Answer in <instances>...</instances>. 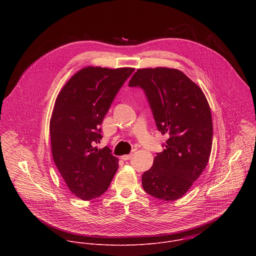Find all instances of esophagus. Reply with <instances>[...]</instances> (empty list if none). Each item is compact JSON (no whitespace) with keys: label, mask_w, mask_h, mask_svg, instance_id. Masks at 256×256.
Returning <instances> with one entry per match:
<instances>
[{"label":"esophagus","mask_w":256,"mask_h":256,"mask_svg":"<svg viewBox=\"0 0 256 256\" xmlns=\"http://www.w3.org/2000/svg\"><path fill=\"white\" fill-rule=\"evenodd\" d=\"M132 154H124V156H120V158L121 160H130L131 158H132Z\"/></svg>","instance_id":"esophagus-1"}]
</instances>
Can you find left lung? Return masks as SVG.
Wrapping results in <instances>:
<instances>
[{"label": "left lung", "instance_id": "obj_1", "mask_svg": "<svg viewBox=\"0 0 256 256\" xmlns=\"http://www.w3.org/2000/svg\"><path fill=\"white\" fill-rule=\"evenodd\" d=\"M129 86L146 94L158 130L166 134L164 150L142 176L144 190L164 200H178L205 170L212 148L213 122L202 90L176 69H138Z\"/></svg>", "mask_w": 256, "mask_h": 256}]
</instances>
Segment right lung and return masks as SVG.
I'll return each mask as SVG.
<instances>
[{"label":"right lung","mask_w":256,"mask_h":256,"mask_svg":"<svg viewBox=\"0 0 256 256\" xmlns=\"http://www.w3.org/2000/svg\"><path fill=\"white\" fill-rule=\"evenodd\" d=\"M133 68L86 67L74 74L59 92L50 119L54 162L70 191L82 200L102 195L118 170L102 138L100 125Z\"/></svg>","instance_id":"1"}]
</instances>
